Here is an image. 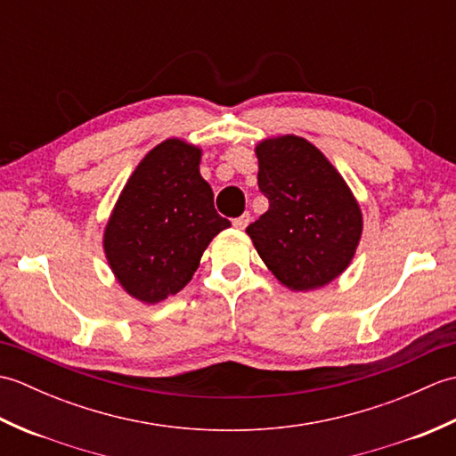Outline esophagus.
<instances>
[{
    "label": "esophagus",
    "instance_id": "34e87169",
    "mask_svg": "<svg viewBox=\"0 0 456 456\" xmlns=\"http://www.w3.org/2000/svg\"><path fill=\"white\" fill-rule=\"evenodd\" d=\"M248 223H250V213H243V216H240V217L233 219V227L239 229V231H243L248 225Z\"/></svg>",
    "mask_w": 456,
    "mask_h": 456
}]
</instances>
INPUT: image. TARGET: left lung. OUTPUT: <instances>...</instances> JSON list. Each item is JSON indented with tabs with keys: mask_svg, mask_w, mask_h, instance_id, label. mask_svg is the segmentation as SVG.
I'll return each instance as SVG.
<instances>
[{
	"mask_svg": "<svg viewBox=\"0 0 456 456\" xmlns=\"http://www.w3.org/2000/svg\"><path fill=\"white\" fill-rule=\"evenodd\" d=\"M258 190L268 211L247 227L265 265L296 292L322 288L351 263L362 216L323 152L296 134L256 147Z\"/></svg>",
	"mask_w": 456,
	"mask_h": 456,
	"instance_id": "left-lung-1",
	"label": "left lung"
}]
</instances>
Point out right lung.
Wrapping results in <instances>:
<instances>
[{
  "label": "right lung",
  "instance_id": "1",
  "mask_svg": "<svg viewBox=\"0 0 456 456\" xmlns=\"http://www.w3.org/2000/svg\"><path fill=\"white\" fill-rule=\"evenodd\" d=\"M201 151L168 139L125 183L103 235L105 256L127 294L157 304L186 286L209 240L231 227L200 174Z\"/></svg>",
  "mask_w": 456,
  "mask_h": 456
}]
</instances>
